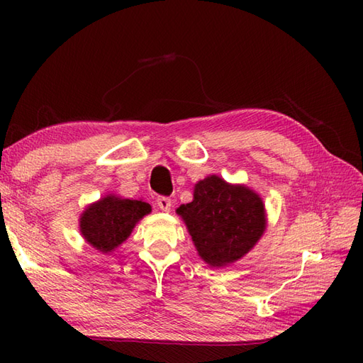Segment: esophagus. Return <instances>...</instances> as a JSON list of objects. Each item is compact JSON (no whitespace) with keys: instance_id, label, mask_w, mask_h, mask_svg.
<instances>
[{"instance_id":"esophagus-1","label":"esophagus","mask_w":363,"mask_h":363,"mask_svg":"<svg viewBox=\"0 0 363 363\" xmlns=\"http://www.w3.org/2000/svg\"><path fill=\"white\" fill-rule=\"evenodd\" d=\"M157 206H159V209L160 211H164V212H169V209H172V199L169 198H167V196H159L157 199Z\"/></svg>"}]
</instances>
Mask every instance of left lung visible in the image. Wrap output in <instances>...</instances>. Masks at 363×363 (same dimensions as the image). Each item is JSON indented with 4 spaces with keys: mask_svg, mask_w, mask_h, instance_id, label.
<instances>
[{
    "mask_svg": "<svg viewBox=\"0 0 363 363\" xmlns=\"http://www.w3.org/2000/svg\"><path fill=\"white\" fill-rule=\"evenodd\" d=\"M176 212L186 223L199 257L217 268L242 259L267 228L265 206L256 191L215 174L195 184L194 201Z\"/></svg>",
    "mask_w": 363,
    "mask_h": 363,
    "instance_id": "left-lung-1",
    "label": "left lung"
}]
</instances>
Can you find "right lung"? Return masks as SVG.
<instances>
[{
	"instance_id": "add662e5",
	"label": "right lung",
	"mask_w": 363,
	"mask_h": 363,
	"mask_svg": "<svg viewBox=\"0 0 363 363\" xmlns=\"http://www.w3.org/2000/svg\"><path fill=\"white\" fill-rule=\"evenodd\" d=\"M150 212L148 203L107 195L82 212L79 230L89 245L109 254L128 240L137 223Z\"/></svg>"
}]
</instances>
